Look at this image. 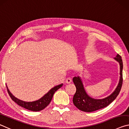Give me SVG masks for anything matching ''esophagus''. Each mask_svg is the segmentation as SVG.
Returning <instances> with one entry per match:
<instances>
[{
  "mask_svg": "<svg viewBox=\"0 0 129 129\" xmlns=\"http://www.w3.org/2000/svg\"><path fill=\"white\" fill-rule=\"evenodd\" d=\"M71 82H72V79H71V78H67L66 80V83L68 84L70 83Z\"/></svg>",
  "mask_w": 129,
  "mask_h": 129,
  "instance_id": "1",
  "label": "esophagus"
}]
</instances>
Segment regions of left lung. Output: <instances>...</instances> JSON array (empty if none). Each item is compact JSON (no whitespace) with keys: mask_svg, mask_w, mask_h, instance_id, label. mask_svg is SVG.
I'll use <instances>...</instances> for the list:
<instances>
[{"mask_svg":"<svg viewBox=\"0 0 129 129\" xmlns=\"http://www.w3.org/2000/svg\"><path fill=\"white\" fill-rule=\"evenodd\" d=\"M114 59L119 63L120 66L119 81L117 87L113 93L106 98L103 99H94L91 98L86 92L81 77L78 76L73 78V81L75 85L77 90L73 96V101L74 105L80 110L84 112H92L98 110L107 106L117 98L121 91L123 82V63L121 56L119 54L117 55Z\"/></svg>","mask_w":129,"mask_h":129,"instance_id":"left-lung-1","label":"left lung"}]
</instances>
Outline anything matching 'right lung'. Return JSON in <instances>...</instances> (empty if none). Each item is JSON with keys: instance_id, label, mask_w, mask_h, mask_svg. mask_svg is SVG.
Returning a JSON list of instances; mask_svg holds the SVG:
<instances>
[{"instance_id": "obj_1", "label": "right lung", "mask_w": 129, "mask_h": 129, "mask_svg": "<svg viewBox=\"0 0 129 129\" xmlns=\"http://www.w3.org/2000/svg\"><path fill=\"white\" fill-rule=\"evenodd\" d=\"M62 86L63 83L55 86V87L50 90V91L47 93H46L45 95L42 96L41 98H40L38 100L33 101V102H25V101L19 100V99L14 96L11 92L10 91L9 89L8 88L7 86L6 85L8 93L11 98L12 101H14L16 103H17L18 105H19V106H22L23 108L33 111H41L47 107L49 105L51 101L55 92L62 87Z\"/></svg>"}]
</instances>
